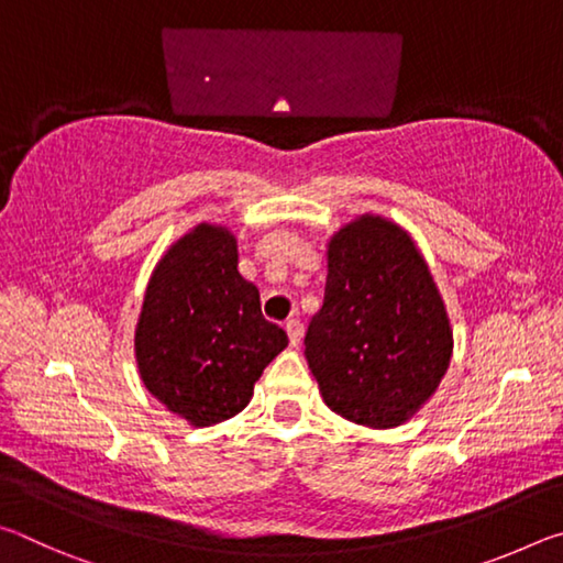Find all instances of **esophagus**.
<instances>
[{
  "mask_svg": "<svg viewBox=\"0 0 563 563\" xmlns=\"http://www.w3.org/2000/svg\"><path fill=\"white\" fill-rule=\"evenodd\" d=\"M285 332H288V340H290V345L292 347H298L300 345V340H302V325H300V320H288L285 322Z\"/></svg>",
  "mask_w": 563,
  "mask_h": 563,
  "instance_id": "obj_1",
  "label": "esophagus"
}]
</instances>
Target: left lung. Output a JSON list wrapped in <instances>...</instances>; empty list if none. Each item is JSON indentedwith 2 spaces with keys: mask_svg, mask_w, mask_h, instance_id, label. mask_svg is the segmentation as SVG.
Wrapping results in <instances>:
<instances>
[{
  "mask_svg": "<svg viewBox=\"0 0 563 563\" xmlns=\"http://www.w3.org/2000/svg\"><path fill=\"white\" fill-rule=\"evenodd\" d=\"M325 300L305 357L332 412L369 430L412 419L450 367L446 305L402 225L362 213L325 245Z\"/></svg>",
  "mask_w": 563,
  "mask_h": 563,
  "instance_id": "obj_1",
  "label": "left lung"
}]
</instances>
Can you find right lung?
Here are the masks:
<instances>
[{"label": "right lung", "instance_id": "obj_1", "mask_svg": "<svg viewBox=\"0 0 563 563\" xmlns=\"http://www.w3.org/2000/svg\"><path fill=\"white\" fill-rule=\"evenodd\" d=\"M285 347V330L263 318L258 288L238 273L231 228L198 223L166 247L141 302L133 355L168 412L190 427L235 417Z\"/></svg>", "mask_w": 563, "mask_h": 563}]
</instances>
